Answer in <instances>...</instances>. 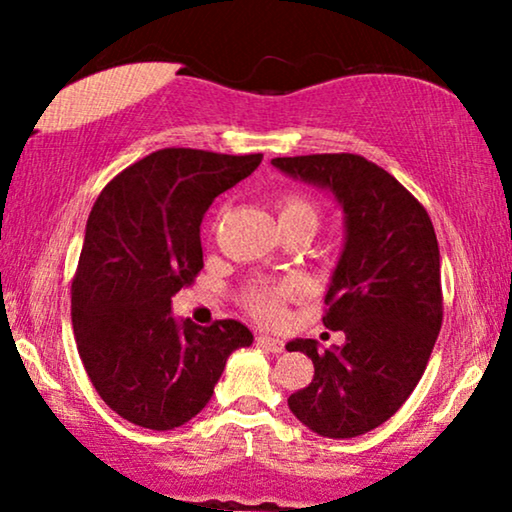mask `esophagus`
Masks as SVG:
<instances>
[{
  "label": "esophagus",
  "instance_id": "esophagus-1",
  "mask_svg": "<svg viewBox=\"0 0 512 512\" xmlns=\"http://www.w3.org/2000/svg\"><path fill=\"white\" fill-rule=\"evenodd\" d=\"M256 342H258V345H261L263 349H268V352H272V354L284 352V340L272 338V335H258Z\"/></svg>",
  "mask_w": 512,
  "mask_h": 512
}]
</instances>
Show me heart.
I'll use <instances>...</instances> for the list:
<instances>
[{
	"label": "heart",
	"instance_id": "b5f03b06",
	"mask_svg": "<svg viewBox=\"0 0 512 512\" xmlns=\"http://www.w3.org/2000/svg\"><path fill=\"white\" fill-rule=\"evenodd\" d=\"M279 226H298V223H307V226H317V207L312 205L305 195L300 193H284L279 195L275 202ZM300 291L296 282H279V284H256L244 293V305L247 310L258 319L272 321L282 314L284 300H289Z\"/></svg>",
	"mask_w": 512,
	"mask_h": 512
}]
</instances>
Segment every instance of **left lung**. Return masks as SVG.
<instances>
[{"label":"left lung","mask_w":512,"mask_h":512,"mask_svg":"<svg viewBox=\"0 0 512 512\" xmlns=\"http://www.w3.org/2000/svg\"><path fill=\"white\" fill-rule=\"evenodd\" d=\"M272 165L331 193L345 214L324 314L345 345L324 352L310 338L286 345L314 363L312 382L289 396V408L324 438L363 436L408 401L436 345L443 324L436 230L387 170L354 153L272 158Z\"/></svg>","instance_id":"obj_1"}]
</instances>
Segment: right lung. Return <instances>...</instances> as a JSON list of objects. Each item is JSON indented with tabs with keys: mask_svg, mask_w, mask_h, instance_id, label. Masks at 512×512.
<instances>
[{
	"mask_svg": "<svg viewBox=\"0 0 512 512\" xmlns=\"http://www.w3.org/2000/svg\"><path fill=\"white\" fill-rule=\"evenodd\" d=\"M261 158L163 149L123 170L95 200L72 282V324L97 394L132 424H186L209 403L228 356L254 342L235 319L209 328L177 319L172 296L202 270L209 205Z\"/></svg>",
	"mask_w": 512,
	"mask_h": 512,
	"instance_id": "add662e5",
	"label": "right lung"
}]
</instances>
